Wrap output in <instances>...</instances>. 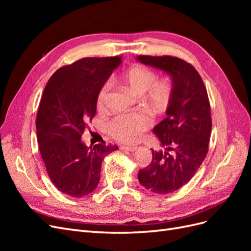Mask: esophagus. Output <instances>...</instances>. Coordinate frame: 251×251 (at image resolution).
Returning a JSON list of instances; mask_svg holds the SVG:
<instances>
[{
  "mask_svg": "<svg viewBox=\"0 0 251 251\" xmlns=\"http://www.w3.org/2000/svg\"><path fill=\"white\" fill-rule=\"evenodd\" d=\"M121 150L124 151H135L136 150L138 149V147H126V146H121L120 147Z\"/></svg>",
  "mask_w": 251,
  "mask_h": 251,
  "instance_id": "obj_1",
  "label": "esophagus"
}]
</instances>
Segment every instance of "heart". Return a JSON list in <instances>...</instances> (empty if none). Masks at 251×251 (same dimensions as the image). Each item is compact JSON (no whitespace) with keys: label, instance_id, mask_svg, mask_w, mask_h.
<instances>
[{"label":"heart","instance_id":"obj_1","mask_svg":"<svg viewBox=\"0 0 251 251\" xmlns=\"http://www.w3.org/2000/svg\"><path fill=\"white\" fill-rule=\"evenodd\" d=\"M123 81L133 92L143 94L144 100L156 112H163L170 103L173 89L165 80H157L156 73L150 68L136 65L130 68L123 76ZM112 82L107 81L97 95V108L104 109L110 95ZM151 125V119L144 113L119 114L107 124V132L113 138L123 142L137 141L141 134Z\"/></svg>","mask_w":251,"mask_h":251}]
</instances>
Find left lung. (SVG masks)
I'll list each match as a JSON object with an SVG mask.
<instances>
[{
  "mask_svg": "<svg viewBox=\"0 0 251 251\" xmlns=\"http://www.w3.org/2000/svg\"><path fill=\"white\" fill-rule=\"evenodd\" d=\"M137 59L168 72L173 80L166 117L153 128L165 151L151 150V163L138 173L149 191L170 194L193 178L207 155L211 132L207 91L198 71L183 59L170 55Z\"/></svg>",
  "mask_w": 251,
  "mask_h": 251,
  "instance_id": "left-lung-1",
  "label": "left lung"
}]
</instances>
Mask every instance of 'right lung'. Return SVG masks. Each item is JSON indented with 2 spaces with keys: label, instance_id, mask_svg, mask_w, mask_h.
I'll use <instances>...</instances> for the list:
<instances>
[{
  "label": "right lung",
  "instance_id": "obj_1",
  "mask_svg": "<svg viewBox=\"0 0 251 251\" xmlns=\"http://www.w3.org/2000/svg\"><path fill=\"white\" fill-rule=\"evenodd\" d=\"M121 56L85 57L59 68L45 87L36 116L39 149L48 176L59 192L74 198L92 193L112 144L87 147L81 135L95 116L97 95Z\"/></svg>",
  "mask_w": 251,
  "mask_h": 251
}]
</instances>
